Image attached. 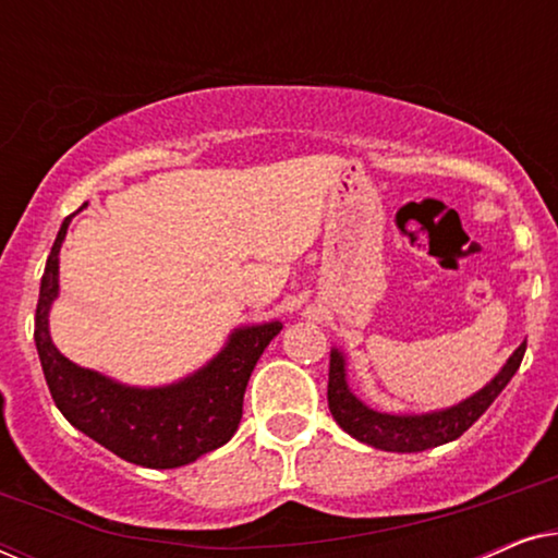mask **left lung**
<instances>
[{
	"instance_id": "8db88e82",
	"label": "left lung",
	"mask_w": 558,
	"mask_h": 558,
	"mask_svg": "<svg viewBox=\"0 0 558 558\" xmlns=\"http://www.w3.org/2000/svg\"><path fill=\"white\" fill-rule=\"evenodd\" d=\"M525 353V342L518 345L502 371L485 388H480L475 396L457 403V407L429 411V414H380L357 399L348 388L345 378V357L340 350L330 353V384H327V403L330 414L350 437H355L363 445H371L384 452H424V449L447 445L462 437L487 407L498 399L502 388L510 384L515 371L521 368Z\"/></svg>"
}]
</instances>
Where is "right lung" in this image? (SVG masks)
<instances>
[{
  "label": "right lung",
  "instance_id": "right-lung-1",
  "mask_svg": "<svg viewBox=\"0 0 558 558\" xmlns=\"http://www.w3.org/2000/svg\"><path fill=\"white\" fill-rule=\"evenodd\" d=\"M68 216L52 243L35 312V345L50 396L68 422L121 460L151 470H172L223 447L241 424L251 371L281 323L239 327L226 348L193 376L162 388L121 386L81 368L52 345L48 315L58 296V254Z\"/></svg>",
  "mask_w": 558,
  "mask_h": 558
}]
</instances>
